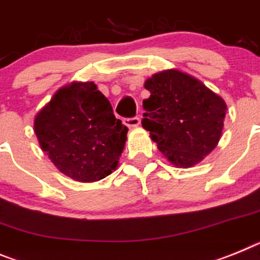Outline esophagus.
Masks as SVG:
<instances>
[{"instance_id":"34e87169","label":"esophagus","mask_w":260,"mask_h":260,"mask_svg":"<svg viewBox=\"0 0 260 260\" xmlns=\"http://www.w3.org/2000/svg\"><path fill=\"white\" fill-rule=\"evenodd\" d=\"M123 123L128 127H135L141 123V119L139 117H130V118H123Z\"/></svg>"}]
</instances>
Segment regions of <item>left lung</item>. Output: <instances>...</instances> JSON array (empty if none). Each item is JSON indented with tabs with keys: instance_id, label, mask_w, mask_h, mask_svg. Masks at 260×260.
<instances>
[{
	"instance_id": "1",
	"label": "left lung",
	"mask_w": 260,
	"mask_h": 260,
	"mask_svg": "<svg viewBox=\"0 0 260 260\" xmlns=\"http://www.w3.org/2000/svg\"><path fill=\"white\" fill-rule=\"evenodd\" d=\"M142 126L168 160L192 167L218 143L226 104L201 81L180 71L156 73L145 83Z\"/></svg>"
}]
</instances>
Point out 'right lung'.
Listing matches in <instances>:
<instances>
[{
  "instance_id": "1",
  "label": "right lung",
  "mask_w": 260,
  "mask_h": 260,
  "mask_svg": "<svg viewBox=\"0 0 260 260\" xmlns=\"http://www.w3.org/2000/svg\"><path fill=\"white\" fill-rule=\"evenodd\" d=\"M34 128L57 170L85 183L112 174L127 134L93 83H73L59 90L38 113Z\"/></svg>"
}]
</instances>
